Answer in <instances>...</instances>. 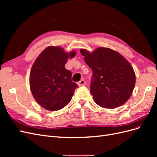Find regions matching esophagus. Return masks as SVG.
<instances>
[{"instance_id": "obj_1", "label": "esophagus", "mask_w": 157, "mask_h": 157, "mask_svg": "<svg viewBox=\"0 0 157 157\" xmlns=\"http://www.w3.org/2000/svg\"><path fill=\"white\" fill-rule=\"evenodd\" d=\"M77 84H78L79 86H84V85H85V84H86V82H85V80L84 79H81L79 82H77Z\"/></svg>"}]
</instances>
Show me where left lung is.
Wrapping results in <instances>:
<instances>
[{
    "instance_id": "left-lung-1",
    "label": "left lung",
    "mask_w": 157,
    "mask_h": 157,
    "mask_svg": "<svg viewBox=\"0 0 157 157\" xmlns=\"http://www.w3.org/2000/svg\"><path fill=\"white\" fill-rule=\"evenodd\" d=\"M92 71L90 92L99 106L114 109L122 105L131 96L136 75L130 63L117 52L98 48L92 53L80 50Z\"/></svg>"
}]
</instances>
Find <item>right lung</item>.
<instances>
[{
	"label": "right lung",
	"mask_w": 157,
	"mask_h": 157,
	"mask_svg": "<svg viewBox=\"0 0 157 157\" xmlns=\"http://www.w3.org/2000/svg\"><path fill=\"white\" fill-rule=\"evenodd\" d=\"M75 52L67 54L58 46L42 51L33 63L29 77L30 88L39 105L48 111H58L70 102L78 85L65 65Z\"/></svg>",
	"instance_id": "obj_1"
}]
</instances>
